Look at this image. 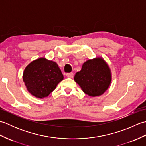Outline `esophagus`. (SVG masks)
Returning a JSON list of instances; mask_svg holds the SVG:
<instances>
[{
    "label": "esophagus",
    "mask_w": 146,
    "mask_h": 146,
    "mask_svg": "<svg viewBox=\"0 0 146 146\" xmlns=\"http://www.w3.org/2000/svg\"><path fill=\"white\" fill-rule=\"evenodd\" d=\"M66 76L68 77V78H72L73 77V73H66Z\"/></svg>",
    "instance_id": "1"
}]
</instances>
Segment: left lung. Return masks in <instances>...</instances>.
Instances as JSON below:
<instances>
[{
	"label": "left lung",
	"instance_id": "left-lung-1",
	"mask_svg": "<svg viewBox=\"0 0 146 146\" xmlns=\"http://www.w3.org/2000/svg\"><path fill=\"white\" fill-rule=\"evenodd\" d=\"M74 80L83 92L91 97L101 95L109 87L111 75L109 66L102 58L87 60L77 72Z\"/></svg>",
	"mask_w": 146,
	"mask_h": 146
}]
</instances>
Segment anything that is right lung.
I'll list each match as a JSON object with an SVG mask.
<instances>
[{"label": "right lung", "mask_w": 146, "mask_h": 146, "mask_svg": "<svg viewBox=\"0 0 146 146\" xmlns=\"http://www.w3.org/2000/svg\"><path fill=\"white\" fill-rule=\"evenodd\" d=\"M23 78L31 94L43 98L54 90L63 80V75L56 63L41 58L27 65L24 71Z\"/></svg>", "instance_id": "right-lung-1"}]
</instances>
